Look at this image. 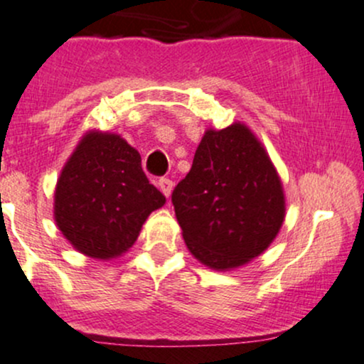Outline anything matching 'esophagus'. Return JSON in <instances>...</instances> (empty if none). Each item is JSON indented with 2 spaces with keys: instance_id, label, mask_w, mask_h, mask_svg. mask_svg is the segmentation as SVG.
Listing matches in <instances>:
<instances>
[{
  "instance_id": "obj_1",
  "label": "esophagus",
  "mask_w": 364,
  "mask_h": 364,
  "mask_svg": "<svg viewBox=\"0 0 364 364\" xmlns=\"http://www.w3.org/2000/svg\"><path fill=\"white\" fill-rule=\"evenodd\" d=\"M157 185H159V190L164 193V196H168V198H169L171 191H173V181H171V179H168V178H161V179H159Z\"/></svg>"
}]
</instances>
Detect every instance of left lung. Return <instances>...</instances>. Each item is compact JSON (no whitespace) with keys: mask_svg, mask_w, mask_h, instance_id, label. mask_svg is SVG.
<instances>
[{"mask_svg":"<svg viewBox=\"0 0 364 364\" xmlns=\"http://www.w3.org/2000/svg\"><path fill=\"white\" fill-rule=\"evenodd\" d=\"M171 198L188 250L214 270L236 269L265 252L286 217L281 178L243 123L207 129Z\"/></svg>","mask_w":364,"mask_h":364,"instance_id":"obj_1","label":"left lung"}]
</instances>
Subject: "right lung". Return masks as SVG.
<instances>
[{"instance_id":"obj_1","label":"right lung","mask_w":364,"mask_h":364,"mask_svg":"<svg viewBox=\"0 0 364 364\" xmlns=\"http://www.w3.org/2000/svg\"><path fill=\"white\" fill-rule=\"evenodd\" d=\"M164 203L139 150L116 133L90 129L58 178L54 220L75 250L111 260L132 248L147 217Z\"/></svg>"}]
</instances>
